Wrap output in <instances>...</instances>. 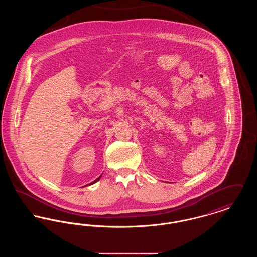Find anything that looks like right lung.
I'll use <instances>...</instances> for the list:
<instances>
[{
  "instance_id": "right-lung-1",
  "label": "right lung",
  "mask_w": 257,
  "mask_h": 257,
  "mask_svg": "<svg viewBox=\"0 0 257 257\" xmlns=\"http://www.w3.org/2000/svg\"><path fill=\"white\" fill-rule=\"evenodd\" d=\"M101 176H102V175H100V176H99V177H98L97 179H95V180H94V181H93V182H92V183H90V184H89V185H91V184L96 183V182H97L98 180H99V179H100V178H101Z\"/></svg>"
}]
</instances>
